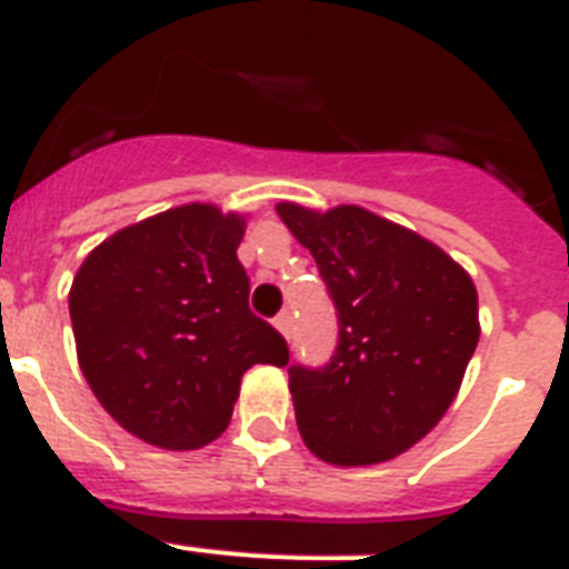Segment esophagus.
I'll use <instances>...</instances> for the list:
<instances>
[{
  "instance_id": "esophagus-1",
  "label": "esophagus",
  "mask_w": 569,
  "mask_h": 569,
  "mask_svg": "<svg viewBox=\"0 0 569 569\" xmlns=\"http://www.w3.org/2000/svg\"><path fill=\"white\" fill-rule=\"evenodd\" d=\"M273 326L279 328V335L290 337V328H293V319H290V313H288V311H281L279 317L273 319Z\"/></svg>"
}]
</instances>
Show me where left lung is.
I'll return each instance as SVG.
<instances>
[{
  "instance_id": "8db88e82",
  "label": "left lung",
  "mask_w": 569,
  "mask_h": 569,
  "mask_svg": "<svg viewBox=\"0 0 569 569\" xmlns=\"http://www.w3.org/2000/svg\"><path fill=\"white\" fill-rule=\"evenodd\" d=\"M276 211L311 250L340 326L326 366L288 369L299 433L322 462H387L457 398L480 340L477 288L436 243L360 206Z\"/></svg>"
}]
</instances>
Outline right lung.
Instances as JSON below:
<instances>
[{"instance_id": "right-lung-1", "label": "right lung", "mask_w": 569, "mask_h": 569, "mask_svg": "<svg viewBox=\"0 0 569 569\" xmlns=\"http://www.w3.org/2000/svg\"><path fill=\"white\" fill-rule=\"evenodd\" d=\"M241 214L186 203L119 229L69 290L78 363L127 433L166 450L214 442L256 363L288 342L250 311Z\"/></svg>"}]
</instances>
